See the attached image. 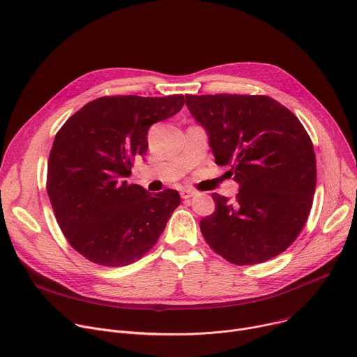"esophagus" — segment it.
<instances>
[{"label":"esophagus","mask_w":357,"mask_h":357,"mask_svg":"<svg viewBox=\"0 0 357 357\" xmlns=\"http://www.w3.org/2000/svg\"><path fill=\"white\" fill-rule=\"evenodd\" d=\"M195 195H197V192H195V190H192V189H182V190H181V197H182V199H189V198L195 197Z\"/></svg>","instance_id":"esophagus-1"}]
</instances>
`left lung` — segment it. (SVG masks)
I'll list each match as a JSON object with an SVG mask.
<instances>
[{
	"label": "left lung",
	"instance_id": "obj_1",
	"mask_svg": "<svg viewBox=\"0 0 357 357\" xmlns=\"http://www.w3.org/2000/svg\"><path fill=\"white\" fill-rule=\"evenodd\" d=\"M205 129L215 162L231 167L236 199L213 193L199 223L206 243L235 265L284 252L305 226L316 188L313 144L301 121L265 95H185Z\"/></svg>",
	"mask_w": 357,
	"mask_h": 357
}]
</instances>
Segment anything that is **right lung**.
I'll return each instance as SVG.
<instances>
[{"instance_id":"1","label":"right lung","mask_w":357,"mask_h":357,"mask_svg":"<svg viewBox=\"0 0 357 357\" xmlns=\"http://www.w3.org/2000/svg\"><path fill=\"white\" fill-rule=\"evenodd\" d=\"M183 95L102 96L84 105L55 135L47 190L62 234L88 261L125 266L164 232L179 193L128 183L132 160L148 149V129L174 116Z\"/></svg>"}]
</instances>
